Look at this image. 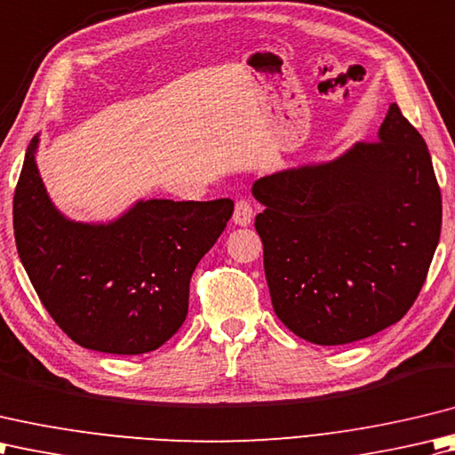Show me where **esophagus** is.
<instances>
[{
  "label": "esophagus",
  "instance_id": "34e87169",
  "mask_svg": "<svg viewBox=\"0 0 455 455\" xmlns=\"http://www.w3.org/2000/svg\"><path fill=\"white\" fill-rule=\"evenodd\" d=\"M251 220H253V206H251V202H247V200H237L235 202V210H234V221L237 226H249L251 224Z\"/></svg>",
  "mask_w": 455,
  "mask_h": 455
}]
</instances>
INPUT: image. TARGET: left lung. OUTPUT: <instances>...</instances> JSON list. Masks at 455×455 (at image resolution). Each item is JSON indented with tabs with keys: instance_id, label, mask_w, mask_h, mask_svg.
Here are the masks:
<instances>
[{
	"instance_id": "1",
	"label": "left lung",
	"mask_w": 455,
	"mask_h": 455,
	"mask_svg": "<svg viewBox=\"0 0 455 455\" xmlns=\"http://www.w3.org/2000/svg\"><path fill=\"white\" fill-rule=\"evenodd\" d=\"M275 314L296 336L344 346L411 310L442 229V194L422 135L396 104L377 141L253 184Z\"/></svg>"
}]
</instances>
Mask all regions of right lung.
<instances>
[{"label": "right lung", "mask_w": 455, "mask_h": 455, "mask_svg": "<svg viewBox=\"0 0 455 455\" xmlns=\"http://www.w3.org/2000/svg\"><path fill=\"white\" fill-rule=\"evenodd\" d=\"M35 137L13 196L15 245L46 312L86 349L139 355L169 341L188 314L190 279L234 214L229 198L147 200L104 226L52 206Z\"/></svg>", "instance_id": "add662e5"}]
</instances>
